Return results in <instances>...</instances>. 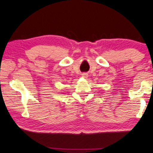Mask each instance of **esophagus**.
Wrapping results in <instances>:
<instances>
[{
    "instance_id": "34e87169",
    "label": "esophagus",
    "mask_w": 153,
    "mask_h": 153,
    "mask_svg": "<svg viewBox=\"0 0 153 153\" xmlns=\"http://www.w3.org/2000/svg\"><path fill=\"white\" fill-rule=\"evenodd\" d=\"M82 77L83 78H87V76H88V74L87 73H86V72H84V73L82 74Z\"/></svg>"
}]
</instances>
